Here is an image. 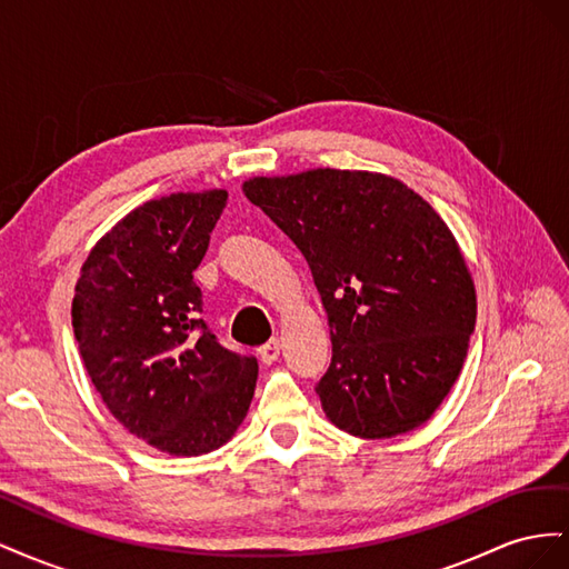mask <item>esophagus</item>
Masks as SVG:
<instances>
[{
    "label": "esophagus",
    "mask_w": 569,
    "mask_h": 569,
    "mask_svg": "<svg viewBox=\"0 0 569 569\" xmlns=\"http://www.w3.org/2000/svg\"><path fill=\"white\" fill-rule=\"evenodd\" d=\"M280 351H282V343H280V339H270L268 343H263L261 347V358H263V363H274V360L280 358Z\"/></svg>",
    "instance_id": "1"
}]
</instances>
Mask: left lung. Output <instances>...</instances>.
I'll use <instances>...</instances> for the list:
<instances>
[{
  "mask_svg": "<svg viewBox=\"0 0 569 569\" xmlns=\"http://www.w3.org/2000/svg\"><path fill=\"white\" fill-rule=\"evenodd\" d=\"M244 194L303 253L332 335L316 391L339 429L391 439L432 418L475 332L477 297L451 230L403 182L318 168Z\"/></svg>",
  "mask_w": 569,
  "mask_h": 569,
  "instance_id": "obj_1",
  "label": "left lung"
}]
</instances>
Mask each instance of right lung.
<instances>
[{
	"label": "right lung",
	"mask_w": 569,
	"mask_h": 569,
	"mask_svg": "<svg viewBox=\"0 0 569 569\" xmlns=\"http://www.w3.org/2000/svg\"><path fill=\"white\" fill-rule=\"evenodd\" d=\"M228 192L142 203L82 266L73 332L92 385L130 435L170 456L226 443L253 399L258 360L222 347L203 320L194 270Z\"/></svg>",
	"instance_id": "right-lung-1"
}]
</instances>
